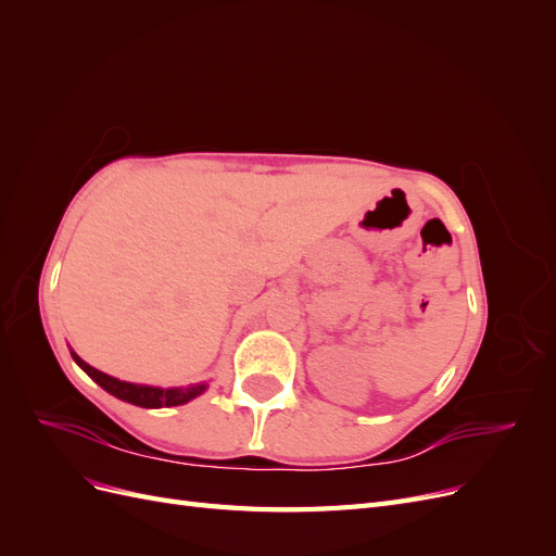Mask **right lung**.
I'll use <instances>...</instances> for the list:
<instances>
[{"label": "right lung", "mask_w": 556, "mask_h": 556, "mask_svg": "<svg viewBox=\"0 0 556 556\" xmlns=\"http://www.w3.org/2000/svg\"><path fill=\"white\" fill-rule=\"evenodd\" d=\"M72 357L83 368V371H86L99 387H104L109 394L123 399L127 403H134V406H141V408L182 406V403H188L194 396L206 392V382H197V384H188V387H169V390H162V387H150V384L125 382V380H117L113 376L97 371V368L83 362L74 350H72Z\"/></svg>", "instance_id": "1"}]
</instances>
